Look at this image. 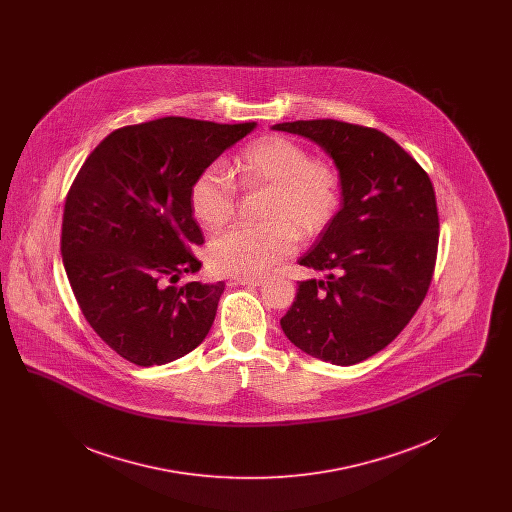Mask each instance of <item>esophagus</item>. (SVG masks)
<instances>
[{"label":"esophagus","mask_w":512,"mask_h":512,"mask_svg":"<svg viewBox=\"0 0 512 512\" xmlns=\"http://www.w3.org/2000/svg\"><path fill=\"white\" fill-rule=\"evenodd\" d=\"M234 284L257 288V286H261V284H263V278H259V276H240V278H234Z\"/></svg>","instance_id":"obj_1"}]
</instances>
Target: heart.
<instances>
[{
	"label": "heart",
	"mask_w": 512,
	"mask_h": 512,
	"mask_svg": "<svg viewBox=\"0 0 512 512\" xmlns=\"http://www.w3.org/2000/svg\"><path fill=\"white\" fill-rule=\"evenodd\" d=\"M234 171L245 190L268 188L261 217L267 222L236 226L209 244V263L228 276H259L288 259L297 236L311 240L324 232L341 205L340 172L292 138L267 134L244 147L234 159ZM195 220L217 230L236 213L238 188L219 165H209L190 186Z\"/></svg>",
	"instance_id": "obj_1"
}]
</instances>
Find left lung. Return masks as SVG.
I'll return each instance as SVG.
<instances>
[{
  "label": "left lung",
  "instance_id": "left-lung-1",
  "mask_svg": "<svg viewBox=\"0 0 512 512\" xmlns=\"http://www.w3.org/2000/svg\"><path fill=\"white\" fill-rule=\"evenodd\" d=\"M272 130L315 142L341 178L338 215L299 259L326 276L299 282L280 326L307 355L357 365L399 336L430 288L439 240L434 186L376 128L322 119Z\"/></svg>",
  "mask_w": 512,
  "mask_h": 512
}]
</instances>
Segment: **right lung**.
Masks as SVG:
<instances>
[{
  "instance_id": "right-lung-1",
  "label": "right lung",
  "mask_w": 512,
  "mask_h": 512,
  "mask_svg": "<svg viewBox=\"0 0 512 512\" xmlns=\"http://www.w3.org/2000/svg\"><path fill=\"white\" fill-rule=\"evenodd\" d=\"M257 122L184 117L124 126L84 161L65 201L61 255L82 315L138 366L167 365L205 340L224 282H186L203 234L190 186Z\"/></svg>"
}]
</instances>
